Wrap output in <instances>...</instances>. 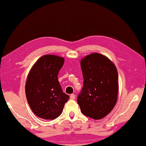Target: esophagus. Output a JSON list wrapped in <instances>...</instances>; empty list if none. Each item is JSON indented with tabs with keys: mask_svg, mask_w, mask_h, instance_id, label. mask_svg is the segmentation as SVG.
Returning a JSON list of instances; mask_svg holds the SVG:
<instances>
[{
	"mask_svg": "<svg viewBox=\"0 0 146 146\" xmlns=\"http://www.w3.org/2000/svg\"><path fill=\"white\" fill-rule=\"evenodd\" d=\"M75 98H76V96H75V95H74V94H72V95H70V98L71 100H74V99H75Z\"/></svg>",
	"mask_w": 146,
	"mask_h": 146,
	"instance_id": "esophagus-1",
	"label": "esophagus"
}]
</instances>
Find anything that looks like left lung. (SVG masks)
I'll list each match as a JSON object with an SVG mask.
<instances>
[{
    "instance_id": "obj_1",
    "label": "left lung",
    "mask_w": 146,
    "mask_h": 146,
    "mask_svg": "<svg viewBox=\"0 0 146 146\" xmlns=\"http://www.w3.org/2000/svg\"><path fill=\"white\" fill-rule=\"evenodd\" d=\"M84 86L78 96L81 111L94 119L107 115L115 106L118 93V73L110 60L95 53L81 60Z\"/></svg>"
}]
</instances>
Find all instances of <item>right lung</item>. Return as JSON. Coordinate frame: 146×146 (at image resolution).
Segmentation results:
<instances>
[{
  "label": "right lung",
  "instance_id": "add662e5",
  "mask_svg": "<svg viewBox=\"0 0 146 146\" xmlns=\"http://www.w3.org/2000/svg\"><path fill=\"white\" fill-rule=\"evenodd\" d=\"M64 58L57 55L42 56L29 73L25 85L27 99L38 117L53 119L62 113L69 96L62 92L58 74Z\"/></svg>",
  "mask_w": 146,
  "mask_h": 146
}]
</instances>
